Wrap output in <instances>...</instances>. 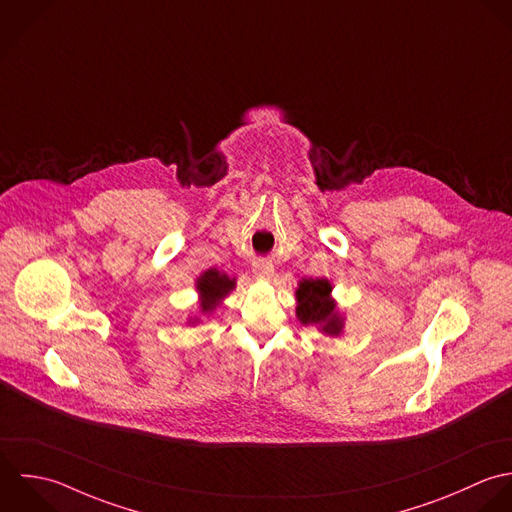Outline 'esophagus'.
<instances>
[{
	"instance_id": "obj_1",
	"label": "esophagus",
	"mask_w": 512,
	"mask_h": 512,
	"mask_svg": "<svg viewBox=\"0 0 512 512\" xmlns=\"http://www.w3.org/2000/svg\"><path fill=\"white\" fill-rule=\"evenodd\" d=\"M254 274L258 278L270 280L274 276V266L270 262H266V260H258V262H254Z\"/></svg>"
}]
</instances>
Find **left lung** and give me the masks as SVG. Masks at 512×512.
Segmentation results:
<instances>
[{
    "mask_svg": "<svg viewBox=\"0 0 512 512\" xmlns=\"http://www.w3.org/2000/svg\"><path fill=\"white\" fill-rule=\"evenodd\" d=\"M296 314L302 324L318 326L328 336H340L343 320L332 300V284L326 278L302 280L296 290Z\"/></svg>",
    "mask_w": 512,
    "mask_h": 512,
    "instance_id": "1",
    "label": "left lung"
}]
</instances>
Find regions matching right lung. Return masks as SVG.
Segmentation results:
<instances>
[{
	"instance_id": "add662e5",
	"label": "right lung",
	"mask_w": 512,
	"mask_h": 512,
	"mask_svg": "<svg viewBox=\"0 0 512 512\" xmlns=\"http://www.w3.org/2000/svg\"><path fill=\"white\" fill-rule=\"evenodd\" d=\"M196 290L200 294L202 314H208L220 304V300H224L234 290V280H230L226 274L212 268V270H206L196 280Z\"/></svg>"
}]
</instances>
